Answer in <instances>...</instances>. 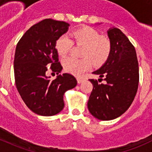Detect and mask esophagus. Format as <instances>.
Listing matches in <instances>:
<instances>
[{
  "instance_id": "esophagus-1",
  "label": "esophagus",
  "mask_w": 152,
  "mask_h": 152,
  "mask_svg": "<svg viewBox=\"0 0 152 152\" xmlns=\"http://www.w3.org/2000/svg\"><path fill=\"white\" fill-rule=\"evenodd\" d=\"M84 77H77V83H78V84L82 83L83 81H84Z\"/></svg>"
}]
</instances>
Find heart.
Wrapping results in <instances>:
<instances>
[{
  "label": "heart",
  "mask_w": 152,
  "mask_h": 152,
  "mask_svg": "<svg viewBox=\"0 0 152 152\" xmlns=\"http://www.w3.org/2000/svg\"><path fill=\"white\" fill-rule=\"evenodd\" d=\"M70 37L63 35L57 39L56 49L61 57H65L72 50L73 43L84 45L81 52L83 58L73 57L64 58L62 65L64 71L75 75H80L91 68V64L99 67L107 61L111 52V43L108 39L100 37L96 29L85 26L75 29L70 33Z\"/></svg>",
  "instance_id": "obj_1"
}]
</instances>
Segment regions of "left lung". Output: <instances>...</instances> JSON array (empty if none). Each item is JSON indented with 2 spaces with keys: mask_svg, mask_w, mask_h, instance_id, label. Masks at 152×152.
<instances>
[{
  "mask_svg": "<svg viewBox=\"0 0 152 152\" xmlns=\"http://www.w3.org/2000/svg\"><path fill=\"white\" fill-rule=\"evenodd\" d=\"M111 52L103 66L93 72L106 84L91 79L93 90L88 102L91 115L100 120H111L124 113L133 101L139 80L135 47L118 28L109 29ZM98 80V81L100 80Z\"/></svg>",
  "mask_w": 152,
  "mask_h": 152,
  "instance_id": "8db88e82",
  "label": "left lung"
}]
</instances>
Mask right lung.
<instances>
[{"mask_svg":"<svg viewBox=\"0 0 152 152\" xmlns=\"http://www.w3.org/2000/svg\"><path fill=\"white\" fill-rule=\"evenodd\" d=\"M69 23L45 19L31 26L17 43L13 61L17 91L28 108L44 116H54L64 108V94L77 85L62 70L56 49L58 37L68 31ZM47 65L58 75L53 81L46 76Z\"/></svg>","mask_w":152,"mask_h":152,"instance_id":"1","label":"right lung"}]
</instances>
